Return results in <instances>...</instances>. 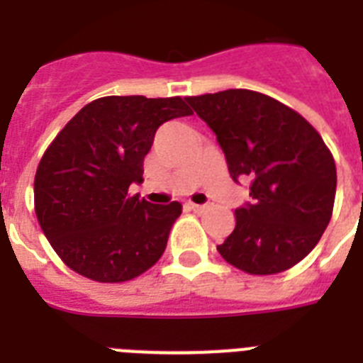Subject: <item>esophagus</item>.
<instances>
[{"mask_svg":"<svg viewBox=\"0 0 363 363\" xmlns=\"http://www.w3.org/2000/svg\"><path fill=\"white\" fill-rule=\"evenodd\" d=\"M187 208L191 209V211H194V213H203V211H206V208H208V206H203V203H193V202H189V203H187Z\"/></svg>","mask_w":363,"mask_h":363,"instance_id":"34e87169","label":"esophagus"}]
</instances>
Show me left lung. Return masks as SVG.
I'll list each match as a JSON object with an SVG mask.
<instances>
[{
  "label": "left lung",
  "instance_id": "left-lung-1",
  "mask_svg": "<svg viewBox=\"0 0 363 363\" xmlns=\"http://www.w3.org/2000/svg\"><path fill=\"white\" fill-rule=\"evenodd\" d=\"M217 135L233 182L250 179L252 202L218 254L248 274H277L313 250L330 223L336 163L321 135L291 107L247 89L189 96Z\"/></svg>",
  "mask_w": 363,
  "mask_h": 363
}]
</instances>
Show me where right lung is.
<instances>
[{"instance_id":"right-lung-1","label":"right lung","mask_w":363,"mask_h":363,"mask_svg":"<svg viewBox=\"0 0 363 363\" xmlns=\"http://www.w3.org/2000/svg\"><path fill=\"white\" fill-rule=\"evenodd\" d=\"M193 115L185 100L106 96L52 140L35 174V213L65 265L101 284L140 277L164 252L182 203L131 196L163 122Z\"/></svg>"}]
</instances>
